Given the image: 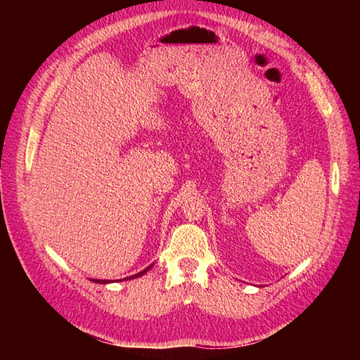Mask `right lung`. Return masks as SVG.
I'll use <instances>...</instances> for the list:
<instances>
[{
  "mask_svg": "<svg viewBox=\"0 0 360 360\" xmlns=\"http://www.w3.org/2000/svg\"><path fill=\"white\" fill-rule=\"evenodd\" d=\"M153 267V264H150L148 267H145L143 271H141V272H137V274H134V275H131V277H127V278H124V280H131V278H137V277H142L143 274H147V271H150ZM91 281H94V283H101V285H108V283H112L114 280H97V278H91ZM116 281H122V280H116Z\"/></svg>",
  "mask_w": 360,
  "mask_h": 360,
  "instance_id": "add662e5",
  "label": "right lung"
}]
</instances>
